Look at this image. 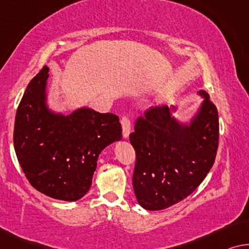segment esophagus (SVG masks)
Masks as SVG:
<instances>
[{
	"label": "esophagus",
	"instance_id": "34e87169",
	"mask_svg": "<svg viewBox=\"0 0 249 249\" xmlns=\"http://www.w3.org/2000/svg\"><path fill=\"white\" fill-rule=\"evenodd\" d=\"M122 123V128H123V136L125 139L128 138L129 132H131V121H129V117L127 115H124L121 120Z\"/></svg>",
	"mask_w": 249,
	"mask_h": 249
}]
</instances>
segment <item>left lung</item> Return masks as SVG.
I'll return each instance as SVG.
<instances>
[{
    "mask_svg": "<svg viewBox=\"0 0 249 249\" xmlns=\"http://www.w3.org/2000/svg\"><path fill=\"white\" fill-rule=\"evenodd\" d=\"M199 94L204 101L190 125L178 123L167 106L146 109L136 120L129 142L136 155L133 188L142 208L158 211L180 202L197 188L214 163L218 109L206 91Z\"/></svg>",
    "mask_w": 249,
    "mask_h": 249,
    "instance_id": "8db88e82",
    "label": "left lung"
}]
</instances>
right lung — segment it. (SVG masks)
<instances>
[{
  "instance_id": "add662e5",
  "label": "right lung",
  "mask_w": 249,
  "mask_h": 249,
  "mask_svg": "<svg viewBox=\"0 0 249 249\" xmlns=\"http://www.w3.org/2000/svg\"><path fill=\"white\" fill-rule=\"evenodd\" d=\"M46 65L31 80L17 109L13 143L31 186L47 196L76 201L90 190L100 152L122 139L115 114L81 108L64 116L46 106Z\"/></svg>"
}]
</instances>
